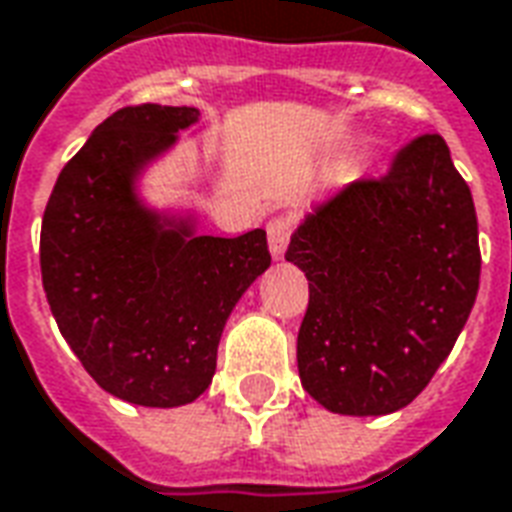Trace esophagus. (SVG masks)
Here are the masks:
<instances>
[{
  "mask_svg": "<svg viewBox=\"0 0 512 512\" xmlns=\"http://www.w3.org/2000/svg\"><path fill=\"white\" fill-rule=\"evenodd\" d=\"M295 230V219L282 214V217H274L268 222V246H271V255L276 260H282L287 252V244H290V236Z\"/></svg>",
  "mask_w": 512,
  "mask_h": 512,
  "instance_id": "esophagus-1",
  "label": "esophagus"
}]
</instances>
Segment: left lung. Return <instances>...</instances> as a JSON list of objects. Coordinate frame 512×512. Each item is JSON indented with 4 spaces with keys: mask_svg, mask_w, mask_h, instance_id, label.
Wrapping results in <instances>:
<instances>
[{
    "mask_svg": "<svg viewBox=\"0 0 512 512\" xmlns=\"http://www.w3.org/2000/svg\"><path fill=\"white\" fill-rule=\"evenodd\" d=\"M285 257L309 279L298 374L339 415H388L431 382L480 287L478 214L448 143L426 132L382 176L320 206Z\"/></svg>",
    "mask_w": 512,
    "mask_h": 512,
    "instance_id": "obj_1",
    "label": "left lung"
}]
</instances>
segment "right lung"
Instances as JSON below:
<instances>
[{"instance_id": "1", "label": "right lung", "mask_w": 512, "mask_h": 512, "mask_svg": "<svg viewBox=\"0 0 512 512\" xmlns=\"http://www.w3.org/2000/svg\"><path fill=\"white\" fill-rule=\"evenodd\" d=\"M200 113L140 102L102 121L54 184L40 230L43 290L102 391L140 407L195 401L217 372L227 314L271 266L266 230H165L132 179Z\"/></svg>"}]
</instances>
